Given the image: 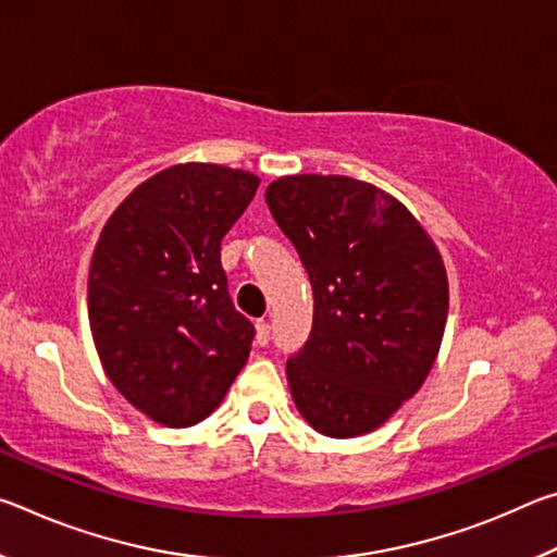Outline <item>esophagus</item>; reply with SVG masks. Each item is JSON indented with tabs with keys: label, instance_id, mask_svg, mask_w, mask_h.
<instances>
[{
	"label": "esophagus",
	"instance_id": "34e87169",
	"mask_svg": "<svg viewBox=\"0 0 557 557\" xmlns=\"http://www.w3.org/2000/svg\"><path fill=\"white\" fill-rule=\"evenodd\" d=\"M268 342H270V324L265 322V319H258V322H256V344L268 346Z\"/></svg>",
	"mask_w": 557,
	"mask_h": 557
}]
</instances>
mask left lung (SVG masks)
Returning <instances> with one entry per match:
<instances>
[{"label": "left lung", "instance_id": "left-lung-1", "mask_svg": "<svg viewBox=\"0 0 557 557\" xmlns=\"http://www.w3.org/2000/svg\"><path fill=\"white\" fill-rule=\"evenodd\" d=\"M265 201L314 289L312 334L287 361L292 400L326 437L373 432L440 354L449 285L437 245L395 196L351 176H280Z\"/></svg>", "mask_w": 557, "mask_h": 557}]
</instances>
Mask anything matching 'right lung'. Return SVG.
Returning a JSON list of instances; mask_svg holds the SVG:
<instances>
[{"label": "right lung", "instance_id": "obj_1", "mask_svg": "<svg viewBox=\"0 0 557 557\" xmlns=\"http://www.w3.org/2000/svg\"><path fill=\"white\" fill-rule=\"evenodd\" d=\"M260 178L186 162L149 176L102 228L88 319L110 383L166 428L209 418L248 361L256 329L233 307L221 240Z\"/></svg>", "mask_w": 557, "mask_h": 557}]
</instances>
